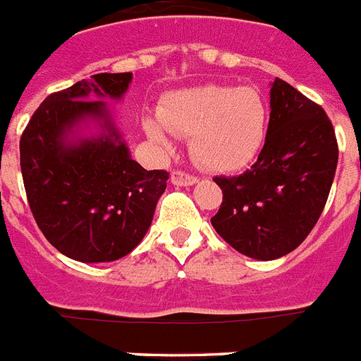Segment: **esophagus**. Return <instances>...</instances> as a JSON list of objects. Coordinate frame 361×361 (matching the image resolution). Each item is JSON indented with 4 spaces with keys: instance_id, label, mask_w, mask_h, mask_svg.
Masks as SVG:
<instances>
[{
    "instance_id": "obj_1",
    "label": "esophagus",
    "mask_w": 361,
    "mask_h": 361,
    "mask_svg": "<svg viewBox=\"0 0 361 361\" xmlns=\"http://www.w3.org/2000/svg\"><path fill=\"white\" fill-rule=\"evenodd\" d=\"M171 183L177 184V186H192V184L197 183V177H194V175H190L186 171H180V169H173Z\"/></svg>"
}]
</instances>
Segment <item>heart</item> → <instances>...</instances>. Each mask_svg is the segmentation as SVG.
Instances as JSON below:
<instances>
[{"label":"heart","mask_w":361,"mask_h":361,"mask_svg":"<svg viewBox=\"0 0 361 361\" xmlns=\"http://www.w3.org/2000/svg\"><path fill=\"white\" fill-rule=\"evenodd\" d=\"M158 117L173 134L190 135L192 157L220 173L238 171L252 164L268 130L267 100L257 89L220 83L166 94ZM145 130L158 145H169L158 121H147Z\"/></svg>","instance_id":"heart-1"}]
</instances>
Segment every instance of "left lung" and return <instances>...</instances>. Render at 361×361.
<instances>
[{
    "label": "left lung",
    "mask_w": 361,
    "mask_h": 361,
    "mask_svg": "<svg viewBox=\"0 0 361 361\" xmlns=\"http://www.w3.org/2000/svg\"><path fill=\"white\" fill-rule=\"evenodd\" d=\"M257 162L236 177H214L221 204L210 221L247 257L272 261L302 244L322 214L336 175L337 140L326 111L276 78Z\"/></svg>",
    "instance_id": "left-lung-1"
}]
</instances>
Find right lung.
Returning <instances> with one entry per match:
<instances>
[{"label":"right lung","instance_id":"obj_1","mask_svg":"<svg viewBox=\"0 0 361 361\" xmlns=\"http://www.w3.org/2000/svg\"><path fill=\"white\" fill-rule=\"evenodd\" d=\"M132 72L94 74L48 94L20 137L25 195L46 240L66 257L108 262L125 257L145 236L169 173L132 160L102 100L121 99ZM85 116L106 132L68 144L66 134Z\"/></svg>","mask_w":361,"mask_h":361}]
</instances>
